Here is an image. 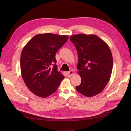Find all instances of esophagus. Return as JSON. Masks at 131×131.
Masks as SVG:
<instances>
[{
	"mask_svg": "<svg viewBox=\"0 0 131 131\" xmlns=\"http://www.w3.org/2000/svg\"><path fill=\"white\" fill-rule=\"evenodd\" d=\"M66 74H67L68 77H72V76L73 75L74 71H73V70H71V71H68V72H66Z\"/></svg>",
	"mask_w": 131,
	"mask_h": 131,
	"instance_id": "esophagus-1",
	"label": "esophagus"
}]
</instances>
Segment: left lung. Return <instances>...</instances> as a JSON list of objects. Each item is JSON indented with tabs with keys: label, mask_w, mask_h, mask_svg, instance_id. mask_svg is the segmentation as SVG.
<instances>
[{
	"label": "left lung",
	"mask_w": 131,
	"mask_h": 131,
	"mask_svg": "<svg viewBox=\"0 0 131 131\" xmlns=\"http://www.w3.org/2000/svg\"><path fill=\"white\" fill-rule=\"evenodd\" d=\"M70 39L78 54V73L82 79L77 90L86 97L96 96L101 92L110 78L113 64L111 50L96 35L77 34Z\"/></svg>",
	"instance_id": "left-lung-1"
}]
</instances>
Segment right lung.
Segmentation results:
<instances>
[{
  "mask_svg": "<svg viewBox=\"0 0 131 131\" xmlns=\"http://www.w3.org/2000/svg\"><path fill=\"white\" fill-rule=\"evenodd\" d=\"M68 38L67 35L52 33L39 34L24 47L20 58L21 75L35 95L43 98L51 95L64 78L57 70L55 55Z\"/></svg>",
  "mask_w": 131,
  "mask_h": 131,
  "instance_id": "add662e5",
  "label": "right lung"
}]
</instances>
